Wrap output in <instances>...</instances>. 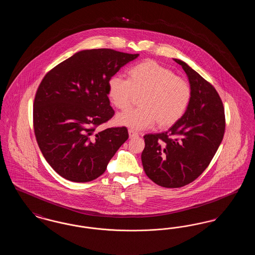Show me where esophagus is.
Masks as SVG:
<instances>
[{
    "label": "esophagus",
    "mask_w": 255,
    "mask_h": 255,
    "mask_svg": "<svg viewBox=\"0 0 255 255\" xmlns=\"http://www.w3.org/2000/svg\"><path fill=\"white\" fill-rule=\"evenodd\" d=\"M128 133H129V136H130V137H135V136H138V133H137V132H135V131H133L132 129H129V130H128Z\"/></svg>",
    "instance_id": "esophagus-1"
}]
</instances>
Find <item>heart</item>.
<instances>
[{"mask_svg":"<svg viewBox=\"0 0 255 255\" xmlns=\"http://www.w3.org/2000/svg\"><path fill=\"white\" fill-rule=\"evenodd\" d=\"M107 95L118 109H129L134 96L140 107L120 114L117 123L133 129H146L157 122L159 129L174 125L183 116L191 98L188 82L154 60H144L127 71V80L113 76Z\"/></svg>","mask_w":255,"mask_h":255,"instance_id":"obj_1","label":"heart"}]
</instances>
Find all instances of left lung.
Returning <instances> with one entry per match:
<instances>
[{
	"label": "left lung",
	"instance_id": "1",
	"mask_svg": "<svg viewBox=\"0 0 255 255\" xmlns=\"http://www.w3.org/2000/svg\"><path fill=\"white\" fill-rule=\"evenodd\" d=\"M174 60L188 77L190 102L168 131L143 136L145 147L141 154L148 178L167 188L184 186L206 170L226 129L225 110L215 88L183 61Z\"/></svg>",
	"mask_w": 255,
	"mask_h": 255
}]
</instances>
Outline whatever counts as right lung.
<instances>
[{
    "label": "right lung",
    "mask_w": 255,
    "mask_h": 255,
    "mask_svg": "<svg viewBox=\"0 0 255 255\" xmlns=\"http://www.w3.org/2000/svg\"><path fill=\"white\" fill-rule=\"evenodd\" d=\"M137 56L85 49L43 78L33 104L34 133L44 158L61 177L74 182L96 180L128 139L126 127L96 130L115 115L107 95L110 78Z\"/></svg>",
    "instance_id": "1"
}]
</instances>
